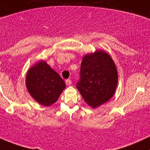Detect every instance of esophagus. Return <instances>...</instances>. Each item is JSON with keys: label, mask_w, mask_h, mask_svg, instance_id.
I'll use <instances>...</instances> for the list:
<instances>
[{"label": "esophagus", "mask_w": 150, "mask_h": 150, "mask_svg": "<svg viewBox=\"0 0 150 150\" xmlns=\"http://www.w3.org/2000/svg\"><path fill=\"white\" fill-rule=\"evenodd\" d=\"M65 83H66L67 85H70L72 84L71 80H70V79H67V80H65Z\"/></svg>", "instance_id": "1"}]
</instances>
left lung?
<instances>
[{"mask_svg": "<svg viewBox=\"0 0 150 150\" xmlns=\"http://www.w3.org/2000/svg\"><path fill=\"white\" fill-rule=\"evenodd\" d=\"M117 79V71L111 57L98 50L83 57L76 87L85 103L95 108L113 96Z\"/></svg>", "mask_w": 150, "mask_h": 150, "instance_id": "1", "label": "left lung"}]
</instances>
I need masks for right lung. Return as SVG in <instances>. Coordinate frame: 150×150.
<instances>
[{
    "instance_id": "add662e5",
    "label": "right lung",
    "mask_w": 150,
    "mask_h": 150,
    "mask_svg": "<svg viewBox=\"0 0 150 150\" xmlns=\"http://www.w3.org/2000/svg\"><path fill=\"white\" fill-rule=\"evenodd\" d=\"M26 87L38 103L50 106L58 99L65 84L61 77L45 62L40 61L28 72Z\"/></svg>"
}]
</instances>
